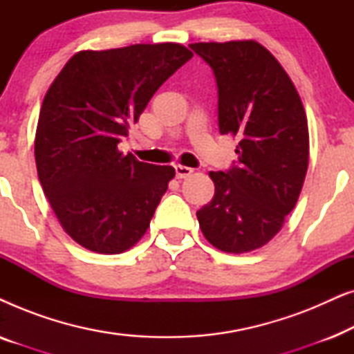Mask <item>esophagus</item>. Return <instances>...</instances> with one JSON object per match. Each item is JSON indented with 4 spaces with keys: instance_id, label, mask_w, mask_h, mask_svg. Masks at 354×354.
I'll use <instances>...</instances> for the list:
<instances>
[{
    "instance_id": "1",
    "label": "esophagus",
    "mask_w": 354,
    "mask_h": 354,
    "mask_svg": "<svg viewBox=\"0 0 354 354\" xmlns=\"http://www.w3.org/2000/svg\"><path fill=\"white\" fill-rule=\"evenodd\" d=\"M192 174H193V169L192 167L180 166V164H177V166H176V176L178 178H187V177H190Z\"/></svg>"
}]
</instances>
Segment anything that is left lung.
Returning a JSON list of instances; mask_svg holds the SVG:
<instances>
[{"mask_svg": "<svg viewBox=\"0 0 354 354\" xmlns=\"http://www.w3.org/2000/svg\"><path fill=\"white\" fill-rule=\"evenodd\" d=\"M190 48L214 72L219 132L240 140L239 164L209 172L216 192L198 222L217 250L248 253L272 240L297 205L309 159L306 113L287 72L258 41Z\"/></svg>", "mask_w": 354, "mask_h": 354, "instance_id": "left-lung-1", "label": "left lung"}]
</instances>
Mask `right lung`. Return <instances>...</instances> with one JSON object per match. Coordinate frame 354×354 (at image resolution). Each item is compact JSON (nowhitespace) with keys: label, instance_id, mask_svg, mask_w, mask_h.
<instances>
[{"label":"right lung","instance_id":"add662e5","mask_svg":"<svg viewBox=\"0 0 354 354\" xmlns=\"http://www.w3.org/2000/svg\"><path fill=\"white\" fill-rule=\"evenodd\" d=\"M192 56L178 43L79 51L48 88L35 133L38 178L62 229L84 248L119 254L148 230L176 171L118 145Z\"/></svg>","mask_w":354,"mask_h":354}]
</instances>
